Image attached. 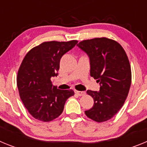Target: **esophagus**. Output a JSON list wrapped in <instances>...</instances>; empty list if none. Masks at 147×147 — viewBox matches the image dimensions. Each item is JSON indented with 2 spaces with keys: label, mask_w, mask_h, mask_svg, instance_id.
<instances>
[{
  "label": "esophagus",
  "mask_w": 147,
  "mask_h": 147,
  "mask_svg": "<svg viewBox=\"0 0 147 147\" xmlns=\"http://www.w3.org/2000/svg\"><path fill=\"white\" fill-rule=\"evenodd\" d=\"M75 93L77 94L79 96H85V92L84 91H78V90H75Z\"/></svg>",
  "instance_id": "esophagus-1"
}]
</instances>
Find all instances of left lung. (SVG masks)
<instances>
[{
  "label": "left lung",
  "mask_w": 147,
  "mask_h": 147,
  "mask_svg": "<svg viewBox=\"0 0 147 147\" xmlns=\"http://www.w3.org/2000/svg\"><path fill=\"white\" fill-rule=\"evenodd\" d=\"M77 46L88 56L90 76L100 85L99 91L87 90L94 104L85 115L95 121H106L119 112L129 93V59L119 42L106 37L83 40Z\"/></svg>",
  "instance_id": "left-lung-1"
}]
</instances>
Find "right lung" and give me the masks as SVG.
<instances>
[{
    "label": "right lung",
    "instance_id": "add662e5",
    "mask_svg": "<svg viewBox=\"0 0 147 147\" xmlns=\"http://www.w3.org/2000/svg\"><path fill=\"white\" fill-rule=\"evenodd\" d=\"M77 42H42L23 59L17 85L23 105L34 119L45 122L54 120L62 114L66 100L74 95L73 90L57 89L51 78L57 76L60 59Z\"/></svg>",
    "mask_w": 147,
    "mask_h": 147
}]
</instances>
